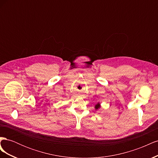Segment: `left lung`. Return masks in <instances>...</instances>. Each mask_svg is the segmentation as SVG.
Returning <instances> with one entry per match:
<instances>
[{
	"instance_id": "1",
	"label": "left lung",
	"mask_w": 158,
	"mask_h": 158,
	"mask_svg": "<svg viewBox=\"0 0 158 158\" xmlns=\"http://www.w3.org/2000/svg\"><path fill=\"white\" fill-rule=\"evenodd\" d=\"M99 108H100V104H99V103H98L95 106V109L97 110V109H99Z\"/></svg>"
}]
</instances>
